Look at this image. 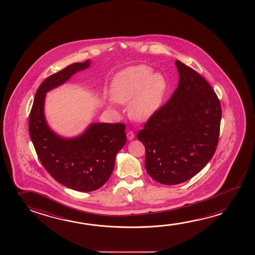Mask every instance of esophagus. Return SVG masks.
Here are the masks:
<instances>
[{
	"instance_id": "1",
	"label": "esophagus",
	"mask_w": 255,
	"mask_h": 255,
	"mask_svg": "<svg viewBox=\"0 0 255 255\" xmlns=\"http://www.w3.org/2000/svg\"><path fill=\"white\" fill-rule=\"evenodd\" d=\"M126 135H127V138H128L129 140H132V139L134 138V137H135L133 131H131V130H129Z\"/></svg>"
}]
</instances>
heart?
Instances as JSON below:
<instances>
[{
    "label": "heart",
    "mask_w": 255,
    "mask_h": 255,
    "mask_svg": "<svg viewBox=\"0 0 255 255\" xmlns=\"http://www.w3.org/2000/svg\"><path fill=\"white\" fill-rule=\"evenodd\" d=\"M167 88V81L162 73L139 65L128 67L114 77L110 96L120 104L129 102V115L144 121L160 109Z\"/></svg>",
    "instance_id": "b5f03b06"
}]
</instances>
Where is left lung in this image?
Returning <instances> with one entry per match:
<instances>
[{
  "label": "left lung",
  "mask_w": 255,
  "mask_h": 255,
  "mask_svg": "<svg viewBox=\"0 0 255 255\" xmlns=\"http://www.w3.org/2000/svg\"><path fill=\"white\" fill-rule=\"evenodd\" d=\"M175 65L178 87L137 134L146 148L147 173L163 185L182 183L205 167L216 150L221 126L213 88L180 60Z\"/></svg>",
  "instance_id": "left-lung-1"
}]
</instances>
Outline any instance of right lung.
Here are the masks:
<instances>
[{
	"instance_id": "1",
	"label": "right lung",
	"mask_w": 255,
	"mask_h": 255,
	"mask_svg": "<svg viewBox=\"0 0 255 255\" xmlns=\"http://www.w3.org/2000/svg\"><path fill=\"white\" fill-rule=\"evenodd\" d=\"M91 60L74 63L42 82L29 116V134L43 167L67 188L90 192L101 188L112 174L116 156L126 145L124 124L92 123L84 132L65 138L50 129L44 115L47 92L65 84Z\"/></svg>"
}]
</instances>
